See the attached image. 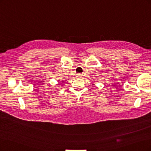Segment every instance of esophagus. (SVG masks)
<instances>
[{"mask_svg": "<svg viewBox=\"0 0 151 151\" xmlns=\"http://www.w3.org/2000/svg\"><path fill=\"white\" fill-rule=\"evenodd\" d=\"M78 76H79V77H81V75H78Z\"/></svg>", "mask_w": 151, "mask_h": 151, "instance_id": "34e87169", "label": "esophagus"}]
</instances>
